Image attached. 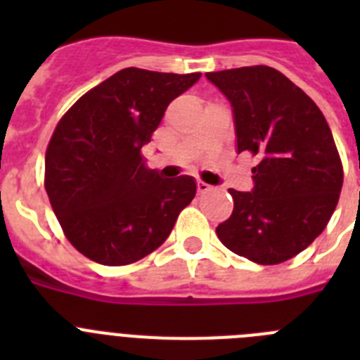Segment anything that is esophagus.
I'll return each mask as SVG.
<instances>
[{"label": "esophagus", "mask_w": 360, "mask_h": 360, "mask_svg": "<svg viewBox=\"0 0 360 360\" xmlns=\"http://www.w3.org/2000/svg\"><path fill=\"white\" fill-rule=\"evenodd\" d=\"M196 187H198V193H200V195H203V193H207V191L212 189V187L209 186V184L202 182V180H200V182L196 184Z\"/></svg>", "instance_id": "obj_1"}]
</instances>
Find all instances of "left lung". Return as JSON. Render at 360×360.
Listing matches in <instances>:
<instances>
[{
	"label": "left lung",
	"instance_id": "1",
	"mask_svg": "<svg viewBox=\"0 0 360 360\" xmlns=\"http://www.w3.org/2000/svg\"><path fill=\"white\" fill-rule=\"evenodd\" d=\"M205 77L231 103L238 155L257 157L254 187L229 189L234 211L216 234L257 265L287 262L324 231L341 195L342 165L328 122L299 86L270 66Z\"/></svg>",
	"mask_w": 360,
	"mask_h": 360
}]
</instances>
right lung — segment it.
I'll return each mask as SVG.
<instances>
[{
    "instance_id": "obj_1",
    "label": "right lung",
    "mask_w": 360,
    "mask_h": 360,
    "mask_svg": "<svg viewBox=\"0 0 360 360\" xmlns=\"http://www.w3.org/2000/svg\"><path fill=\"white\" fill-rule=\"evenodd\" d=\"M200 77L124 68L57 124L44 187L70 243L91 262L120 266L142 259L167 240L195 198V178H162L146 167L141 149L171 101Z\"/></svg>"
}]
</instances>
